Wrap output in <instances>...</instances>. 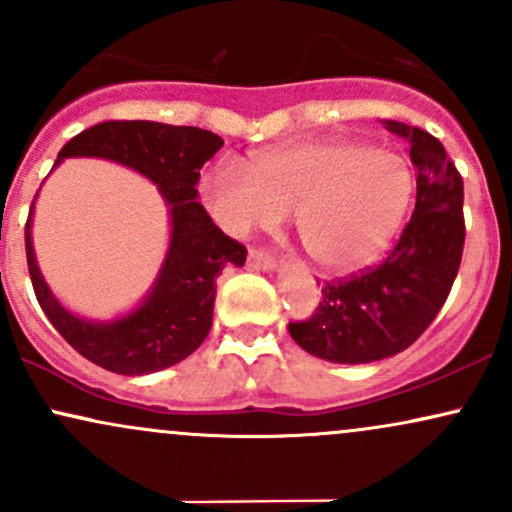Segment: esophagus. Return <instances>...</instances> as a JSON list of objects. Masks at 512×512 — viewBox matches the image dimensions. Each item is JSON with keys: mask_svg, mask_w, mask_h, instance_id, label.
<instances>
[{"mask_svg": "<svg viewBox=\"0 0 512 512\" xmlns=\"http://www.w3.org/2000/svg\"><path fill=\"white\" fill-rule=\"evenodd\" d=\"M248 267L250 269H262V272H272V269L276 267V262H274V257L267 255L264 250H250Z\"/></svg>", "mask_w": 512, "mask_h": 512, "instance_id": "obj_1", "label": "esophagus"}]
</instances>
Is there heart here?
I'll return each mask as SVG.
<instances>
[{"label": "heart", "mask_w": 512, "mask_h": 512, "mask_svg": "<svg viewBox=\"0 0 512 512\" xmlns=\"http://www.w3.org/2000/svg\"><path fill=\"white\" fill-rule=\"evenodd\" d=\"M414 195L402 156L356 139H305L264 149L252 170L223 158L204 180V199L231 236L274 228L296 216L305 255L327 274H351L378 260Z\"/></svg>", "instance_id": "1"}]
</instances>
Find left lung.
<instances>
[{"label":"left lung","instance_id":"8db88e82","mask_svg":"<svg viewBox=\"0 0 512 512\" xmlns=\"http://www.w3.org/2000/svg\"><path fill=\"white\" fill-rule=\"evenodd\" d=\"M409 142L416 207L383 264L322 286V301L289 332L330 363H373L409 349L443 308L464 248V185L443 144L419 127L385 120Z\"/></svg>","mask_w":512,"mask_h":512}]
</instances>
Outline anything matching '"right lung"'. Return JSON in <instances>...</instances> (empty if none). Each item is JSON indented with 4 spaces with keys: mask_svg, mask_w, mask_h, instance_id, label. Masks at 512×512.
Returning a JSON list of instances; mask_svg holds the SVG:
<instances>
[{
    "mask_svg": "<svg viewBox=\"0 0 512 512\" xmlns=\"http://www.w3.org/2000/svg\"><path fill=\"white\" fill-rule=\"evenodd\" d=\"M223 146L219 134L149 120H110L84 129L57 154L105 158L151 180L170 214V240L144 301L115 320H88L57 301L35 262L31 219L26 257L40 308L57 332L91 363L110 373L146 375L187 358L207 339L216 301V279L226 267H243L248 250L228 238L197 202L199 170Z\"/></svg>",
    "mask_w": 512,
    "mask_h": 512,
    "instance_id": "add662e5",
    "label": "right lung"
}]
</instances>
